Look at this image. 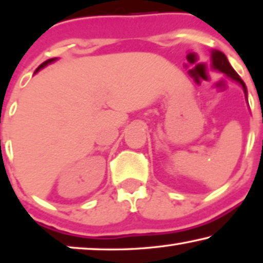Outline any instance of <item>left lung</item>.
<instances>
[{
  "mask_svg": "<svg viewBox=\"0 0 263 263\" xmlns=\"http://www.w3.org/2000/svg\"><path fill=\"white\" fill-rule=\"evenodd\" d=\"M211 67L216 70H219V72L224 73L227 77L232 78L233 80L237 81L238 84L242 86V88H243L246 98H247V87H246L243 80H242L240 76L235 72V69L232 67V65L229 64L228 59H227L224 54H223L222 52H219V50L215 49L211 52Z\"/></svg>",
  "mask_w": 263,
  "mask_h": 263,
  "instance_id": "8db88e82",
  "label": "left lung"
}]
</instances>
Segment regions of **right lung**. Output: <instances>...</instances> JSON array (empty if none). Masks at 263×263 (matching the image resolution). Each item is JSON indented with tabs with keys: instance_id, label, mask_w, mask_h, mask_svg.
I'll return each instance as SVG.
<instances>
[{
	"instance_id": "obj_1",
	"label": "right lung",
	"mask_w": 263,
	"mask_h": 263,
	"mask_svg": "<svg viewBox=\"0 0 263 263\" xmlns=\"http://www.w3.org/2000/svg\"><path fill=\"white\" fill-rule=\"evenodd\" d=\"M57 60V58H53V59H49V60H47V61H45L44 62V64H41L40 66H39V67L36 68V70H35V73H36L37 72V70H40L41 68H44L45 67V66H47V65H48V64H50V62H53V61H55Z\"/></svg>"
}]
</instances>
